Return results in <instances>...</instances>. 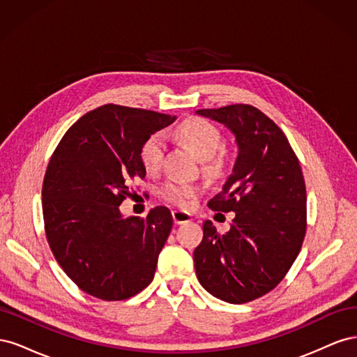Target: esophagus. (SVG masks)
I'll return each mask as SVG.
<instances>
[{"label": "esophagus", "instance_id": "1", "mask_svg": "<svg viewBox=\"0 0 357 357\" xmlns=\"http://www.w3.org/2000/svg\"><path fill=\"white\" fill-rule=\"evenodd\" d=\"M172 220H174L176 225H183V223H188L192 220V214L188 211H180L176 210L172 211Z\"/></svg>", "mask_w": 357, "mask_h": 357}]
</instances>
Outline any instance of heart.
Masks as SVG:
<instances>
[{
    "label": "heart",
    "instance_id": "obj_1",
    "mask_svg": "<svg viewBox=\"0 0 357 357\" xmlns=\"http://www.w3.org/2000/svg\"><path fill=\"white\" fill-rule=\"evenodd\" d=\"M177 134L192 149V152L204 160L205 172L213 176L219 174L225 165V153L220 152L223 137L218 126L204 121V119H189L178 126ZM139 159L149 172H156L160 168L162 160H164V138L162 135L156 134L146 139L139 149ZM197 195L198 189L195 186L180 181L167 183L160 189V197L178 207H188Z\"/></svg>",
    "mask_w": 357,
    "mask_h": 357
}]
</instances>
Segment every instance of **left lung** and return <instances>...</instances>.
I'll return each mask as SVG.
<instances>
[{"label": "left lung", "mask_w": 357, "mask_h": 357, "mask_svg": "<svg viewBox=\"0 0 357 357\" xmlns=\"http://www.w3.org/2000/svg\"><path fill=\"white\" fill-rule=\"evenodd\" d=\"M235 137L232 174L208 207L235 213L231 229L220 235L210 220L193 252L202 287L229 304L261 298L287 274L307 228V193L299 160L286 135L253 105L204 109Z\"/></svg>", "instance_id": "8db88e82"}]
</instances>
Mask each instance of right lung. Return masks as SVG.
Segmentation results:
<instances>
[{
    "instance_id": "right-lung-1",
    "label": "right lung",
    "mask_w": 357,
    "mask_h": 357,
    "mask_svg": "<svg viewBox=\"0 0 357 357\" xmlns=\"http://www.w3.org/2000/svg\"><path fill=\"white\" fill-rule=\"evenodd\" d=\"M176 116L105 104L82 116L62 137L43 183L47 241L66 274L86 294L128 299L155 277L172 228L167 207L146 219L123 218L129 185L144 180L139 149Z\"/></svg>"
}]
</instances>
